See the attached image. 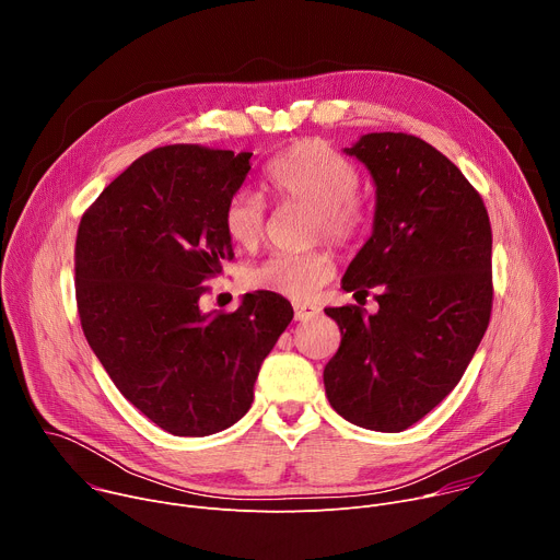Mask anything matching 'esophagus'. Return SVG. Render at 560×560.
<instances>
[{
  "mask_svg": "<svg viewBox=\"0 0 560 560\" xmlns=\"http://www.w3.org/2000/svg\"><path fill=\"white\" fill-rule=\"evenodd\" d=\"M318 314V307L316 305H310V303H294V318L296 322H310V318H314Z\"/></svg>",
  "mask_w": 560,
  "mask_h": 560,
  "instance_id": "34e87169",
  "label": "esophagus"
}]
</instances>
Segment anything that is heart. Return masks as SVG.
I'll list each match as a JSON object with an SVG mask.
<instances>
[{
  "instance_id": "heart-1",
  "label": "heart",
  "mask_w": 560,
  "mask_h": 560,
  "mask_svg": "<svg viewBox=\"0 0 560 560\" xmlns=\"http://www.w3.org/2000/svg\"><path fill=\"white\" fill-rule=\"evenodd\" d=\"M270 188L288 201L314 208L312 238H330L337 246L357 244L368 228V208L359 199L357 166L322 139H303L283 150L268 166ZM223 230L232 244L255 250L266 234V206L250 190L234 192L223 210ZM337 272L326 248L310 253H277L246 270V283L292 301H307Z\"/></svg>"
}]
</instances>
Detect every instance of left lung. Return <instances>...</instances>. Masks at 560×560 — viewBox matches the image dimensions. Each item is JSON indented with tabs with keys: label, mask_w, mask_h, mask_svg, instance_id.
Returning a JSON list of instances; mask_svg holds the SVG:
<instances>
[{
	"label": "left lung",
	"mask_w": 560,
	"mask_h": 560,
	"mask_svg": "<svg viewBox=\"0 0 560 560\" xmlns=\"http://www.w3.org/2000/svg\"><path fill=\"white\" fill-rule=\"evenodd\" d=\"M346 154L374 182L372 234L343 290L378 310L328 307L341 346L324 370L330 406L374 432H404L456 387L492 312L490 217L463 173L423 139L368 132Z\"/></svg>",
	"instance_id": "left-lung-1"
}]
</instances>
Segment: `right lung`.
Instances as JSON below:
<instances>
[{
  "mask_svg": "<svg viewBox=\"0 0 560 560\" xmlns=\"http://www.w3.org/2000/svg\"><path fill=\"white\" fill-rule=\"evenodd\" d=\"M253 152L154 148L110 182L77 230V310L89 346L128 401L175 436L242 419L264 359L292 322L288 299L248 292L203 312L208 277L232 259L228 199Z\"/></svg>",
  "mask_w": 560,
  "mask_h": 560,
  "instance_id": "right-lung-1",
  "label": "right lung"
}]
</instances>
